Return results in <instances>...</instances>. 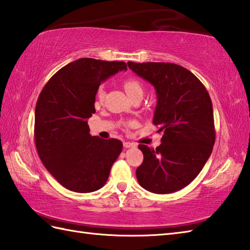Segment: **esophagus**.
Segmentation results:
<instances>
[{
	"instance_id": "obj_1",
	"label": "esophagus",
	"mask_w": 250,
	"mask_h": 250,
	"mask_svg": "<svg viewBox=\"0 0 250 250\" xmlns=\"http://www.w3.org/2000/svg\"><path fill=\"white\" fill-rule=\"evenodd\" d=\"M136 146V144L135 143H132V142H128V141H125V142H124V147L125 148H130V147H135Z\"/></svg>"
}]
</instances>
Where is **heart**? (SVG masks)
<instances>
[{
    "mask_svg": "<svg viewBox=\"0 0 250 250\" xmlns=\"http://www.w3.org/2000/svg\"><path fill=\"white\" fill-rule=\"evenodd\" d=\"M122 86H124L125 92L128 93L129 97L131 99H133L136 95H143V92H144V87H143V83L139 81V79L130 77L126 78L122 83ZM106 97V91L105 88L103 86H100L97 90V94H95V98H97V101L99 103H102L105 100ZM128 124H131V122H128Z\"/></svg>",
    "mask_w": 250,
    "mask_h": 250,
    "instance_id": "obj_1",
    "label": "heart"
}]
</instances>
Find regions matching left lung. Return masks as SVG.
I'll list each match as a JSON object with an SVG mask.
<instances>
[{"instance_id":"8db88e82","label":"left lung","mask_w":250,"mask_h":250,"mask_svg":"<svg viewBox=\"0 0 250 250\" xmlns=\"http://www.w3.org/2000/svg\"><path fill=\"white\" fill-rule=\"evenodd\" d=\"M137 75L155 86L158 103L152 124L162 132L156 149L139 145L144 160L136 168L143 188L172 193L198 176L216 140L213 104L200 79L187 68L166 62H128Z\"/></svg>"}]
</instances>
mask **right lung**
I'll return each instance as SVG.
<instances>
[{
  "instance_id": "1",
  "label": "right lung",
  "mask_w": 250,
  "mask_h": 250,
  "mask_svg": "<svg viewBox=\"0 0 250 250\" xmlns=\"http://www.w3.org/2000/svg\"><path fill=\"white\" fill-rule=\"evenodd\" d=\"M125 62L82 58L68 63L42 90L35 107L37 153L63 187L87 193L102 188L122 150L119 140H102L89 133L87 119L95 113L100 83Z\"/></svg>"
}]
</instances>
